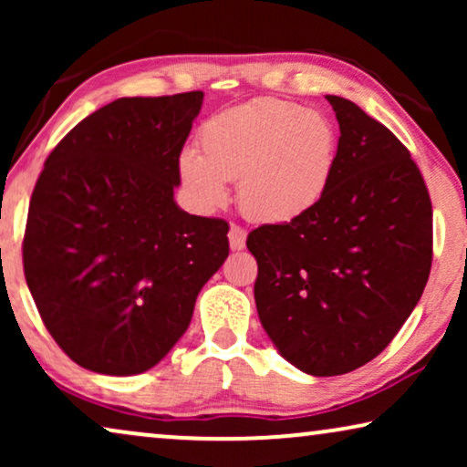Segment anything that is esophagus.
Segmentation results:
<instances>
[{"instance_id": "obj_1", "label": "esophagus", "mask_w": 467, "mask_h": 467, "mask_svg": "<svg viewBox=\"0 0 467 467\" xmlns=\"http://www.w3.org/2000/svg\"><path fill=\"white\" fill-rule=\"evenodd\" d=\"M227 238H229V246H232V251H242V248L246 246V232L240 225L229 227Z\"/></svg>"}]
</instances>
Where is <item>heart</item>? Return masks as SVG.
Listing matches in <instances>:
<instances>
[{"label": "heart", "instance_id": "obj_1", "mask_svg": "<svg viewBox=\"0 0 467 467\" xmlns=\"http://www.w3.org/2000/svg\"><path fill=\"white\" fill-rule=\"evenodd\" d=\"M202 155L184 149L178 176L197 208L229 202V181H240L246 216L291 223L315 210L331 187L340 159V133L321 110L261 98L208 119L200 130Z\"/></svg>", "mask_w": 467, "mask_h": 467}]
</instances>
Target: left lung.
<instances>
[{
	"label": "left lung",
	"mask_w": 467,
	"mask_h": 467,
	"mask_svg": "<svg viewBox=\"0 0 467 467\" xmlns=\"http://www.w3.org/2000/svg\"><path fill=\"white\" fill-rule=\"evenodd\" d=\"M340 159L321 203L246 238L259 321L312 376L366 366L419 304L431 270V200L410 152L350 99L327 95Z\"/></svg>",
	"instance_id": "8db88e82"
}]
</instances>
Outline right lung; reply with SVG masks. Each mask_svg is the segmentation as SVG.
<instances>
[{"mask_svg":"<svg viewBox=\"0 0 467 467\" xmlns=\"http://www.w3.org/2000/svg\"><path fill=\"white\" fill-rule=\"evenodd\" d=\"M202 101V91L112 101L55 146L37 178L25 278L50 336L91 372L157 366L227 259V223L174 202Z\"/></svg>","mask_w":467,"mask_h":467,"instance_id":"add662e5","label":"right lung"}]
</instances>
